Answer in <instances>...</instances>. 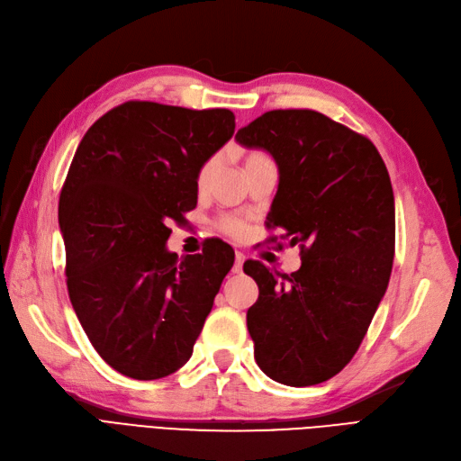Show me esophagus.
I'll return each instance as SVG.
<instances>
[{
    "label": "esophagus",
    "instance_id": "34e87169",
    "mask_svg": "<svg viewBox=\"0 0 461 461\" xmlns=\"http://www.w3.org/2000/svg\"><path fill=\"white\" fill-rule=\"evenodd\" d=\"M244 259H246V256H244L242 252H236V254H234V266H232V271H234V273H240V271H242Z\"/></svg>",
    "mask_w": 461,
    "mask_h": 461
}]
</instances>
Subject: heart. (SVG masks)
Masks as SVG:
<instances>
[{
    "instance_id": "b5f03b06",
    "label": "heart",
    "mask_w": 461,
    "mask_h": 461,
    "mask_svg": "<svg viewBox=\"0 0 461 461\" xmlns=\"http://www.w3.org/2000/svg\"><path fill=\"white\" fill-rule=\"evenodd\" d=\"M264 157H266V155H261V153H250V155L246 157V165H250V163H254V160H259V158H264ZM215 165H217L215 158H207V160H205V163H203L202 168H200V172H197V184L203 185V184L209 180L211 172L215 170ZM219 229H221L222 232H225V234L232 236V239H242V236H244L246 230H248L246 222H244L242 219L230 217V215L219 219Z\"/></svg>"
}]
</instances>
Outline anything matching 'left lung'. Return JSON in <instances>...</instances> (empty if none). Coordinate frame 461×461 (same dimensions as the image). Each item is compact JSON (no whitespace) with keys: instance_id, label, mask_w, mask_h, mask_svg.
<instances>
[{"instance_id":"8db88e82","label":"left lung","mask_w":461,"mask_h":461,"mask_svg":"<svg viewBox=\"0 0 461 461\" xmlns=\"http://www.w3.org/2000/svg\"><path fill=\"white\" fill-rule=\"evenodd\" d=\"M236 141L276 158L267 227L283 229L303 259L291 276L244 264L259 289L246 314L256 363L293 388L326 382L349 365L388 289L395 254L388 168L365 135L306 108L266 112Z\"/></svg>"}]
</instances>
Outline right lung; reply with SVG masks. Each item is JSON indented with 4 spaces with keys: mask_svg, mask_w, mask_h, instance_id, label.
<instances>
[{
    "mask_svg": "<svg viewBox=\"0 0 461 461\" xmlns=\"http://www.w3.org/2000/svg\"><path fill=\"white\" fill-rule=\"evenodd\" d=\"M227 108L130 101L81 140L59 194L68 293L96 353L120 375L165 378L188 363L234 252L167 250L197 203V172L234 133Z\"/></svg>",
    "mask_w": 461,
    "mask_h": 461,
    "instance_id": "right-lung-1",
    "label": "right lung"
}]
</instances>
